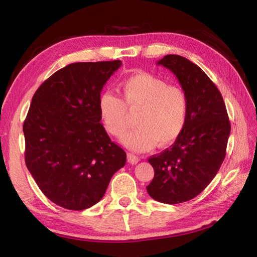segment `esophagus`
Returning <instances> with one entry per match:
<instances>
[{"label": "esophagus", "instance_id": "esophagus-1", "mask_svg": "<svg viewBox=\"0 0 257 257\" xmlns=\"http://www.w3.org/2000/svg\"><path fill=\"white\" fill-rule=\"evenodd\" d=\"M127 160H128L129 163H132V165H137V163L139 162V158L134 154H128L127 155Z\"/></svg>", "mask_w": 257, "mask_h": 257}]
</instances>
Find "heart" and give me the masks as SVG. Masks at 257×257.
I'll return each mask as SVG.
<instances>
[{
	"label": "heart",
	"instance_id": "1",
	"mask_svg": "<svg viewBox=\"0 0 257 257\" xmlns=\"http://www.w3.org/2000/svg\"><path fill=\"white\" fill-rule=\"evenodd\" d=\"M120 95L121 99L111 92H103L98 100V110L103 127L113 137L124 134L132 123L130 113L137 112L138 127L121 138L127 148L148 151L157 144L165 148L183 133L189 102L180 87L169 85L154 74L140 72L120 84Z\"/></svg>",
	"mask_w": 257,
	"mask_h": 257
}]
</instances>
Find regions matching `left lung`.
Returning <instances> with one entry per match:
<instances>
[{
  "label": "left lung",
  "instance_id": "obj_1",
  "mask_svg": "<svg viewBox=\"0 0 257 257\" xmlns=\"http://www.w3.org/2000/svg\"><path fill=\"white\" fill-rule=\"evenodd\" d=\"M157 65L176 75L189 109L176 143L148 159L155 177L147 191L161 203L177 204L195 198L216 176L225 158L231 124L221 92L198 65L179 55H167Z\"/></svg>",
  "mask_w": 257,
  "mask_h": 257
}]
</instances>
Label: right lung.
Here are the masks:
<instances>
[{
    "instance_id": "1",
    "label": "right lung",
    "mask_w": 257,
    "mask_h": 257,
    "mask_svg": "<svg viewBox=\"0 0 257 257\" xmlns=\"http://www.w3.org/2000/svg\"><path fill=\"white\" fill-rule=\"evenodd\" d=\"M120 66V61L67 65L32 98L23 124L26 167L42 192L64 209L95 205L125 163L98 110L102 87Z\"/></svg>"
}]
</instances>
